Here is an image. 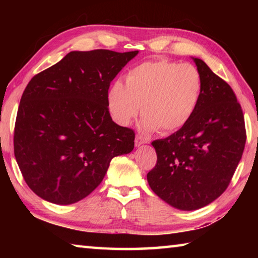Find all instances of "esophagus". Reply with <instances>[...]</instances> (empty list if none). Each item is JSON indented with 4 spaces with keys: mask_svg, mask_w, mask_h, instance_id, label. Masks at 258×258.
Returning a JSON list of instances; mask_svg holds the SVG:
<instances>
[{
    "mask_svg": "<svg viewBox=\"0 0 258 258\" xmlns=\"http://www.w3.org/2000/svg\"><path fill=\"white\" fill-rule=\"evenodd\" d=\"M148 142H149V140L147 138L141 137V135H137V138H135V146L137 147L145 145V143H148Z\"/></svg>",
    "mask_w": 258,
    "mask_h": 258,
    "instance_id": "esophagus-1",
    "label": "esophagus"
}]
</instances>
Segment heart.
I'll list each match as a JSON object with an SVG mask.
<instances>
[{
  "instance_id": "b5f03b06",
  "label": "heart",
  "mask_w": 258,
  "mask_h": 258,
  "mask_svg": "<svg viewBox=\"0 0 258 258\" xmlns=\"http://www.w3.org/2000/svg\"><path fill=\"white\" fill-rule=\"evenodd\" d=\"M203 87V76L194 64L165 59L145 61L130 69L125 85L117 81L110 86L108 108L113 120L126 126L141 106L143 127L169 134L190 120Z\"/></svg>"
}]
</instances>
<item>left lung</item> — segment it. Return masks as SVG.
<instances>
[{
	"label": "left lung",
	"instance_id": "8db88e82",
	"mask_svg": "<svg viewBox=\"0 0 258 258\" xmlns=\"http://www.w3.org/2000/svg\"><path fill=\"white\" fill-rule=\"evenodd\" d=\"M194 60L204 82L198 107L177 132L151 143L157 163L147 174L151 190L182 211L207 206L223 194L246 145L242 109L233 90L202 59Z\"/></svg>",
	"mask_w": 258,
	"mask_h": 258
}]
</instances>
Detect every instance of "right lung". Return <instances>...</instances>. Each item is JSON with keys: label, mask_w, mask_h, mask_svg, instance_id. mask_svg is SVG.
I'll use <instances>...</instances> for the list:
<instances>
[{"label": "right lung", "mask_w": 258, "mask_h": 258, "mask_svg": "<svg viewBox=\"0 0 258 258\" xmlns=\"http://www.w3.org/2000/svg\"><path fill=\"white\" fill-rule=\"evenodd\" d=\"M138 51H73L35 75L17 112L14 148L27 185L56 205L89 196L113 157L134 148L132 128L109 112L110 83Z\"/></svg>", "instance_id": "add662e5"}]
</instances>
